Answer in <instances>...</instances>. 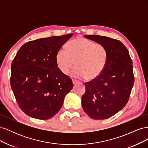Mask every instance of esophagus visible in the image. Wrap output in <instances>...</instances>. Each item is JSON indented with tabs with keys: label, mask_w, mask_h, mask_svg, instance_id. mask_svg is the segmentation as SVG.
<instances>
[{
	"label": "esophagus",
	"mask_w": 148,
	"mask_h": 148,
	"mask_svg": "<svg viewBox=\"0 0 148 148\" xmlns=\"http://www.w3.org/2000/svg\"><path fill=\"white\" fill-rule=\"evenodd\" d=\"M72 82H73V84L74 85H75L77 83L78 81H77V80H76V79H72Z\"/></svg>",
	"instance_id": "1"
}]
</instances>
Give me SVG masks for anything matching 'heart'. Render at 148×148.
Instances as JSON below:
<instances>
[{"instance_id": "heart-1", "label": "heart", "mask_w": 148, "mask_h": 148, "mask_svg": "<svg viewBox=\"0 0 148 148\" xmlns=\"http://www.w3.org/2000/svg\"><path fill=\"white\" fill-rule=\"evenodd\" d=\"M66 49H59L56 56L57 67L64 75H68L75 64L71 76L90 81L97 78L106 68L108 51L102 44L78 38L67 44Z\"/></svg>"}]
</instances>
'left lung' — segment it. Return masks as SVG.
<instances>
[{"label":"left lung","mask_w":148,"mask_h":148,"mask_svg":"<svg viewBox=\"0 0 148 148\" xmlns=\"http://www.w3.org/2000/svg\"><path fill=\"white\" fill-rule=\"evenodd\" d=\"M84 37L104 45L108 60L99 77L84 83L82 107L91 119H106L119 112L128 101L135 82L132 60L128 49L119 40L99 35Z\"/></svg>","instance_id":"obj_1"}]
</instances>
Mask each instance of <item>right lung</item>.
<instances>
[{
  "instance_id": "right-lung-1",
  "label": "right lung",
  "mask_w": 148,
  "mask_h": 148,
  "mask_svg": "<svg viewBox=\"0 0 148 148\" xmlns=\"http://www.w3.org/2000/svg\"><path fill=\"white\" fill-rule=\"evenodd\" d=\"M73 34L25 43L11 65L10 85L21 110L29 117L47 120L60 110L73 85L57 67V51Z\"/></svg>"
}]
</instances>
